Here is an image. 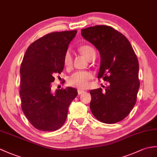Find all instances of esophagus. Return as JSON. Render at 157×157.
I'll return each mask as SVG.
<instances>
[{
  "instance_id": "34e87169",
  "label": "esophagus",
  "mask_w": 157,
  "mask_h": 157,
  "mask_svg": "<svg viewBox=\"0 0 157 157\" xmlns=\"http://www.w3.org/2000/svg\"><path fill=\"white\" fill-rule=\"evenodd\" d=\"M78 94H79V95H80V94H82L83 93H84V92H85V91H83V90H79V89H78Z\"/></svg>"
}]
</instances>
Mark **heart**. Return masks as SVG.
I'll return each mask as SVG.
<instances>
[{
  "mask_svg": "<svg viewBox=\"0 0 157 157\" xmlns=\"http://www.w3.org/2000/svg\"><path fill=\"white\" fill-rule=\"evenodd\" d=\"M79 52L87 60H92L96 56V52L92 46L83 45L79 47ZM73 63V57L70 49H67L63 56V65L66 69H70ZM93 78L92 73L87 71H77L72 74L68 79L69 85L77 87L78 89L84 90L89 86L90 81Z\"/></svg>",
  "mask_w": 157,
  "mask_h": 157,
  "instance_id": "b5f03b06",
  "label": "heart"
}]
</instances>
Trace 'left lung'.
Listing matches in <instances>:
<instances>
[{
    "instance_id": "left-lung-1",
    "label": "left lung",
    "mask_w": 157,
    "mask_h": 157,
    "mask_svg": "<svg viewBox=\"0 0 157 157\" xmlns=\"http://www.w3.org/2000/svg\"><path fill=\"white\" fill-rule=\"evenodd\" d=\"M101 57L98 78L108 82L105 91L90 90V110L100 122L114 124L125 118L135 105L140 87L139 65L129 41L114 28L96 25L81 30Z\"/></svg>"
}]
</instances>
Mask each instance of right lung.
<instances>
[{"mask_svg": "<svg viewBox=\"0 0 157 157\" xmlns=\"http://www.w3.org/2000/svg\"><path fill=\"white\" fill-rule=\"evenodd\" d=\"M77 31L53 32L29 46L22 61L20 74L21 108L29 122L42 131L60 128L68 108L78 95L73 87L51 90L54 75L63 70V56Z\"/></svg>", "mask_w": 157, "mask_h": 157, "instance_id": "add662e5", "label": "right lung"}]
</instances>
